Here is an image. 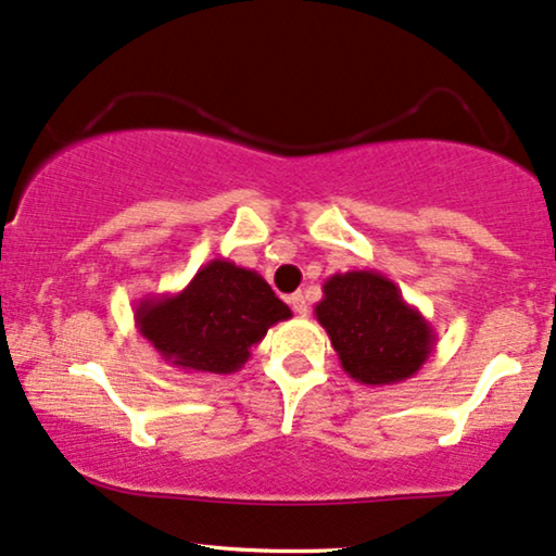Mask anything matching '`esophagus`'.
Returning <instances> with one entry per match:
<instances>
[{
    "label": "esophagus",
    "mask_w": 556,
    "mask_h": 556,
    "mask_svg": "<svg viewBox=\"0 0 556 556\" xmlns=\"http://www.w3.org/2000/svg\"><path fill=\"white\" fill-rule=\"evenodd\" d=\"M289 304H291V309L299 314V317H306V314H309V304H306L304 293H291Z\"/></svg>",
    "instance_id": "34e87169"
}]
</instances>
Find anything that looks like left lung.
<instances>
[{
  "label": "left lung",
  "instance_id": "8db88e82",
  "mask_svg": "<svg viewBox=\"0 0 556 556\" xmlns=\"http://www.w3.org/2000/svg\"><path fill=\"white\" fill-rule=\"evenodd\" d=\"M321 293L314 314L330 334L342 371L358 383L387 387L413 379L433 353L430 321L381 273H334Z\"/></svg>",
  "mask_w": 556,
  "mask_h": 556
}]
</instances>
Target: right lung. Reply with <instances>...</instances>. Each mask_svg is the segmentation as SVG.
I'll list each match as a JSON object with an SVG mask.
<instances>
[{"mask_svg":"<svg viewBox=\"0 0 556 556\" xmlns=\"http://www.w3.org/2000/svg\"><path fill=\"white\" fill-rule=\"evenodd\" d=\"M289 317L260 273L222 257L203 265L182 291L143 296L134 309L141 338L190 374L239 371L267 330Z\"/></svg>","mask_w":556,"mask_h":556,"instance_id":"obj_1","label":"right lung"}]
</instances>
